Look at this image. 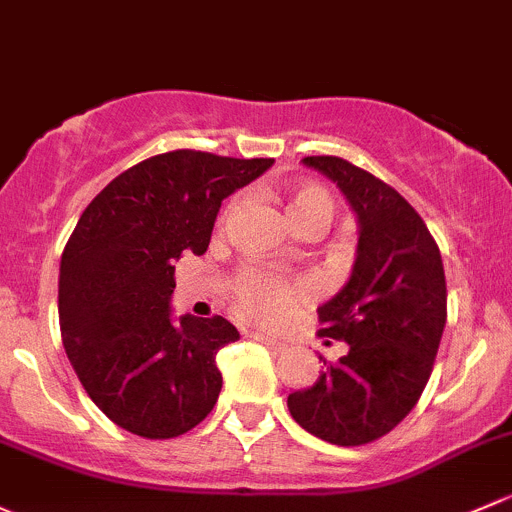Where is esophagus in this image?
I'll return each instance as SVG.
<instances>
[{"label": "esophagus", "mask_w": 512, "mask_h": 512, "mask_svg": "<svg viewBox=\"0 0 512 512\" xmlns=\"http://www.w3.org/2000/svg\"><path fill=\"white\" fill-rule=\"evenodd\" d=\"M250 338H252V341L262 343V346H267V348H270V351H274V353L284 351V343H282V341H274V338L265 336V333H257V331H252V333H250Z\"/></svg>", "instance_id": "esophagus-1"}]
</instances>
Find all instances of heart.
I'll list each match as a JSON object with an SVG mask.
<instances>
[{"mask_svg": "<svg viewBox=\"0 0 512 512\" xmlns=\"http://www.w3.org/2000/svg\"><path fill=\"white\" fill-rule=\"evenodd\" d=\"M287 213L289 220H292V228L311 218L324 220L328 225L333 215V201L321 186L301 184L289 191ZM238 294L242 306L262 321H282L292 311L294 304V289L284 284L282 279L262 272L242 274L238 282Z\"/></svg>", "mask_w": 512, "mask_h": 512, "instance_id": "heart-1", "label": "heart"}]
</instances>
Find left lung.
<instances>
[{"mask_svg":"<svg viewBox=\"0 0 512 512\" xmlns=\"http://www.w3.org/2000/svg\"><path fill=\"white\" fill-rule=\"evenodd\" d=\"M358 220L353 272L319 306L321 336L348 343L314 385L287 397L299 427L338 446L380 439L410 414L446 324V279L424 220L385 181L341 157H306ZM328 343V341H326Z\"/></svg>","mask_w":512,"mask_h":512,"instance_id":"obj_1","label":"left lung"}]
</instances>
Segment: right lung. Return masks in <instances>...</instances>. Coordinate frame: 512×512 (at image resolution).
I'll return each instance as SVG.
<instances>
[{"instance_id": "right-lung-1", "label": "right lung", "mask_w": 512, "mask_h": 512, "mask_svg": "<svg viewBox=\"0 0 512 512\" xmlns=\"http://www.w3.org/2000/svg\"><path fill=\"white\" fill-rule=\"evenodd\" d=\"M274 159L176 149L134 164L90 201L61 257L63 348L117 427L171 439L208 417L223 387L215 353L240 333L223 316H171L174 260L211 242L223 198Z\"/></svg>"}]
</instances>
